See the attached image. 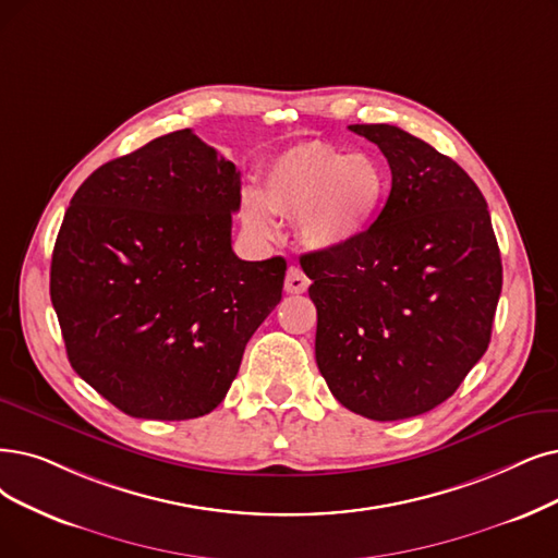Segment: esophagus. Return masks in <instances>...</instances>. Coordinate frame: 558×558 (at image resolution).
<instances>
[{
	"instance_id": "34e87169",
	"label": "esophagus",
	"mask_w": 558,
	"mask_h": 558,
	"mask_svg": "<svg viewBox=\"0 0 558 558\" xmlns=\"http://www.w3.org/2000/svg\"><path fill=\"white\" fill-rule=\"evenodd\" d=\"M283 288H286V293H293V295L306 291V288H308V277L304 275V270H302L300 265H291V267H288Z\"/></svg>"
}]
</instances>
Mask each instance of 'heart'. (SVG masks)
Segmentation results:
<instances>
[{"label":"heart","mask_w":558,"mask_h":558,"mask_svg":"<svg viewBox=\"0 0 558 558\" xmlns=\"http://www.w3.org/2000/svg\"><path fill=\"white\" fill-rule=\"evenodd\" d=\"M389 190V169L373 155L314 140L277 155L265 169L263 196L244 192L240 215L256 235L272 233V213L295 217L308 250L337 254L373 229Z\"/></svg>","instance_id":"b5f03b06"}]
</instances>
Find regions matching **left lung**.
<instances>
[{
	"instance_id": "8db88e82",
	"label": "left lung",
	"mask_w": 558,
	"mask_h": 558,
	"mask_svg": "<svg viewBox=\"0 0 558 558\" xmlns=\"http://www.w3.org/2000/svg\"><path fill=\"white\" fill-rule=\"evenodd\" d=\"M385 153L391 192L345 252H308L316 362L354 414L398 421L430 412L481 360L501 295L487 204L466 171L410 132L350 125Z\"/></svg>"
}]
</instances>
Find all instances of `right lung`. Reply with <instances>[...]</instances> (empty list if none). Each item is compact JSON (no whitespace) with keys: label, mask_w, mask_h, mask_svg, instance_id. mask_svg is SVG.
<instances>
[{"label":"right lung","mask_w":558,"mask_h":558,"mask_svg":"<svg viewBox=\"0 0 558 558\" xmlns=\"http://www.w3.org/2000/svg\"><path fill=\"white\" fill-rule=\"evenodd\" d=\"M240 171L190 128L96 169L59 229L50 298L75 373L121 412H213L281 300L286 260L231 250Z\"/></svg>","instance_id":"obj_1"}]
</instances>
